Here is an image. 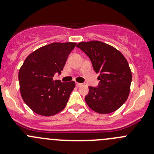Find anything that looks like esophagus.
<instances>
[{
	"label": "esophagus",
	"instance_id": "esophagus-1",
	"mask_svg": "<svg viewBox=\"0 0 154 154\" xmlns=\"http://www.w3.org/2000/svg\"><path fill=\"white\" fill-rule=\"evenodd\" d=\"M82 83H76V86L77 87V88H78V87H80L82 86Z\"/></svg>",
	"mask_w": 154,
	"mask_h": 154
}]
</instances>
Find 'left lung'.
I'll return each instance as SVG.
<instances>
[{
  "label": "left lung",
  "mask_w": 154,
  "mask_h": 154,
  "mask_svg": "<svg viewBox=\"0 0 154 154\" xmlns=\"http://www.w3.org/2000/svg\"><path fill=\"white\" fill-rule=\"evenodd\" d=\"M77 47L89 57L94 71L99 74L98 86L88 87L85 97L87 105L100 114L116 111L130 93L132 73L126 58L116 48L100 41L82 42Z\"/></svg>",
  "instance_id": "obj_1"
}]
</instances>
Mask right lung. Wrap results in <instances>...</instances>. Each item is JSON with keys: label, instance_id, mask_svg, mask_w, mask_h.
<instances>
[{"label": "right lung", "instance_id": "1", "mask_svg": "<svg viewBox=\"0 0 154 154\" xmlns=\"http://www.w3.org/2000/svg\"><path fill=\"white\" fill-rule=\"evenodd\" d=\"M77 43L54 42L38 48L26 58L18 72L20 91L24 103L34 112L51 116L67 104L74 81L54 80L61 74L68 55Z\"/></svg>", "mask_w": 154, "mask_h": 154}]
</instances>
